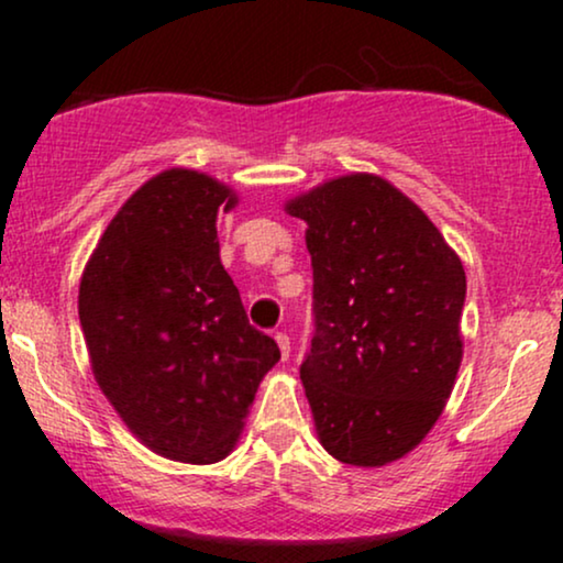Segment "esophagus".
<instances>
[{
	"mask_svg": "<svg viewBox=\"0 0 563 563\" xmlns=\"http://www.w3.org/2000/svg\"><path fill=\"white\" fill-rule=\"evenodd\" d=\"M275 341H277V346H280L283 360H288V354H290V339H288V335L286 333H277Z\"/></svg>",
	"mask_w": 563,
	"mask_h": 563,
	"instance_id": "obj_1",
	"label": "esophagus"
}]
</instances>
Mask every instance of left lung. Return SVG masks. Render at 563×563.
Listing matches in <instances>:
<instances>
[{"mask_svg": "<svg viewBox=\"0 0 563 563\" xmlns=\"http://www.w3.org/2000/svg\"><path fill=\"white\" fill-rule=\"evenodd\" d=\"M307 222L314 335L301 363L320 444L380 468L423 442L463 360L466 273L429 217L378 174L286 200Z\"/></svg>", "mask_w": 563, "mask_h": 563, "instance_id": "8db88e82", "label": "left lung"}]
</instances>
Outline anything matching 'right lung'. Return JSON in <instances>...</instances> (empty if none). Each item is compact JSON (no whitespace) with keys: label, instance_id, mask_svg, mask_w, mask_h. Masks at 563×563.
Wrapping results in <instances>:
<instances>
[{"label":"right lung","instance_id":"1","mask_svg":"<svg viewBox=\"0 0 563 563\" xmlns=\"http://www.w3.org/2000/svg\"><path fill=\"white\" fill-rule=\"evenodd\" d=\"M235 206L209 174H156L115 211L79 286L100 391L147 450L196 466L230 455L280 360L219 260V209Z\"/></svg>","mask_w":563,"mask_h":563}]
</instances>
